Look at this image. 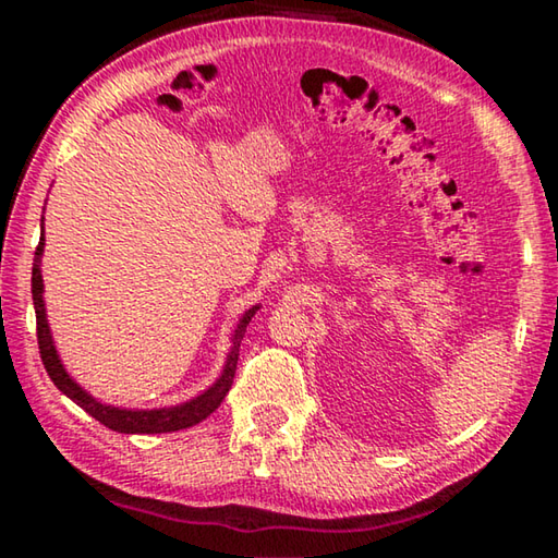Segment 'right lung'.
Segmentation results:
<instances>
[{"label":"right lung","instance_id":"obj_1","mask_svg":"<svg viewBox=\"0 0 558 558\" xmlns=\"http://www.w3.org/2000/svg\"><path fill=\"white\" fill-rule=\"evenodd\" d=\"M44 221V219H41ZM44 229V226H41ZM41 253H44V233L39 239V245H36V253H34V268H32V295H34V310H36V339H39V354H41V362L46 366V372H49L51 381L59 386V389L73 399L75 403L81 405L83 411L90 413L93 418L100 421L102 426L110 428V430H118V433H169V430H182L189 426H196V423L204 421L206 415H211L216 409H219L221 401L226 399V393H229L231 384H233V376H235V364H239V347H241V339L245 327H248L251 317L258 313V307H251L248 313L243 315L241 325L235 327V335H233V347H231V354L226 359V366H223V374L221 379L216 381L209 391H204L202 396H196V399L186 401L182 405H174V409H159V411H125V409H112V405H106L93 399L90 393H86L81 389L78 384H75L69 374H65L63 364L59 354H56V347H53V339L49 332V323H46V310H44V280H41Z\"/></svg>","mask_w":558,"mask_h":558}]
</instances>
